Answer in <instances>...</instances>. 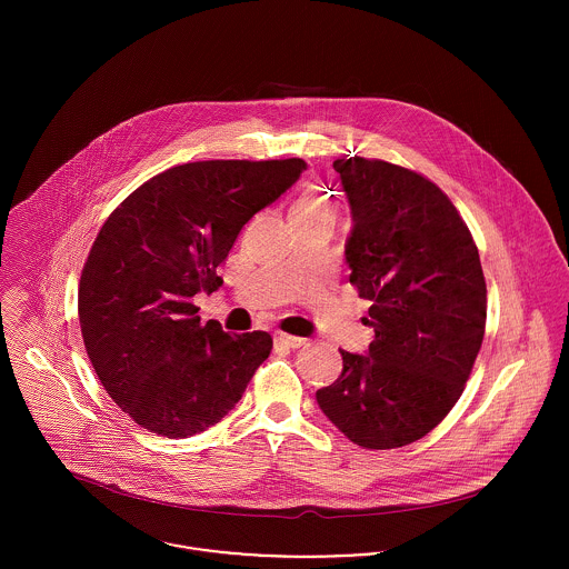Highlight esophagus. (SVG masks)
Returning a JSON list of instances; mask_svg holds the SVG:
<instances>
[{
	"label": "esophagus",
	"instance_id": "1",
	"mask_svg": "<svg viewBox=\"0 0 569 569\" xmlns=\"http://www.w3.org/2000/svg\"><path fill=\"white\" fill-rule=\"evenodd\" d=\"M276 346L278 348H287V350H296V348H302V346H307V339H302V337H293V335H276Z\"/></svg>",
	"mask_w": 569,
	"mask_h": 569
}]
</instances>
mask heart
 Returning a JSON list of instances; mask_svg holds the SVG:
<instances>
[{
    "label": "heart",
    "mask_w": 569,
    "mask_h": 569,
    "mask_svg": "<svg viewBox=\"0 0 569 569\" xmlns=\"http://www.w3.org/2000/svg\"><path fill=\"white\" fill-rule=\"evenodd\" d=\"M311 219V217H337V206L328 194H322L318 190H307L302 192L293 208H291V219Z\"/></svg>",
    "instance_id": "heart-1"
}]
</instances>
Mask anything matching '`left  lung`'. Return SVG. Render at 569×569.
I'll return each instance as SVG.
<instances>
[{
    "mask_svg": "<svg viewBox=\"0 0 569 569\" xmlns=\"http://www.w3.org/2000/svg\"><path fill=\"white\" fill-rule=\"evenodd\" d=\"M352 228L350 282L370 300L366 355L318 390L326 418L355 445L397 449L427 436L460 399L487 326V282L473 237L449 197L395 163H332Z\"/></svg>",
    "mask_w": 569,
    "mask_h": 569,
    "instance_id": "8db88e82",
    "label": "left lung"
}]
</instances>
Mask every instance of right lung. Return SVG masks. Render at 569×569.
<instances>
[{"mask_svg":"<svg viewBox=\"0 0 569 569\" xmlns=\"http://www.w3.org/2000/svg\"><path fill=\"white\" fill-rule=\"evenodd\" d=\"M302 170L298 158L181 163L142 183L100 228L79 287L82 341L107 395L140 427L188 438L241 401L271 335L201 325L192 298L223 284L217 269L244 223Z\"/></svg>","mask_w":569,"mask_h":569,"instance_id":"1","label":"right lung"}]
</instances>
